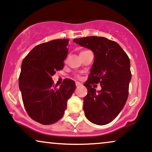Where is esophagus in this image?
I'll list each match as a JSON object with an SVG mask.
<instances>
[{
    "label": "esophagus",
    "mask_w": 152,
    "mask_h": 152,
    "mask_svg": "<svg viewBox=\"0 0 152 152\" xmlns=\"http://www.w3.org/2000/svg\"><path fill=\"white\" fill-rule=\"evenodd\" d=\"M82 85V84L80 83V82H76V87H79Z\"/></svg>",
    "instance_id": "34e87169"
}]
</instances>
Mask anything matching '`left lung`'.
Wrapping results in <instances>:
<instances>
[{"mask_svg":"<svg viewBox=\"0 0 152 152\" xmlns=\"http://www.w3.org/2000/svg\"><path fill=\"white\" fill-rule=\"evenodd\" d=\"M93 52L94 60L88 80L84 84L87 94L83 98V110L90 122L105 125L122 111L128 97L131 81L130 60L120 45L106 37L90 36L73 40ZM99 82L101 91L91 85Z\"/></svg>","mask_w":152,"mask_h":152,"instance_id":"1","label":"left lung"}]
</instances>
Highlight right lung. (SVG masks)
<instances>
[{
  "mask_svg": "<svg viewBox=\"0 0 152 152\" xmlns=\"http://www.w3.org/2000/svg\"><path fill=\"white\" fill-rule=\"evenodd\" d=\"M69 40L59 39L35 46L23 59L19 88L26 112L31 119L45 125L54 124L63 116L75 83L66 79L58 87L52 76L63 69Z\"/></svg>",
  "mask_w": 152,
  "mask_h": 152,
  "instance_id": "1",
  "label": "right lung"
}]
</instances>
